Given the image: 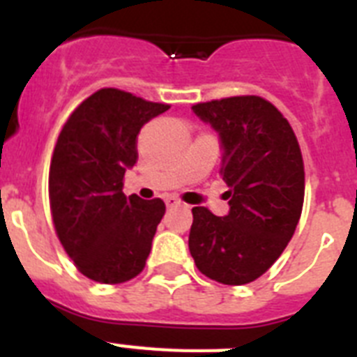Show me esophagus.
Here are the masks:
<instances>
[{"instance_id":"obj_1","label":"esophagus","mask_w":357,"mask_h":357,"mask_svg":"<svg viewBox=\"0 0 357 357\" xmlns=\"http://www.w3.org/2000/svg\"><path fill=\"white\" fill-rule=\"evenodd\" d=\"M164 202H166V206H168V207L184 206V204H182L181 198H178V197H173V195H172V197H166V200H164Z\"/></svg>"}]
</instances>
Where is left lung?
Returning a JSON list of instances; mask_svg holds the SVG:
<instances>
[{"label": "left lung", "mask_w": 357, "mask_h": 357, "mask_svg": "<svg viewBox=\"0 0 357 357\" xmlns=\"http://www.w3.org/2000/svg\"><path fill=\"white\" fill-rule=\"evenodd\" d=\"M193 112L220 135L230 209L222 218L193 207L189 252L209 279L248 284L279 259L301 220V146L288 119L261 96L197 103Z\"/></svg>", "instance_id": "obj_1"}]
</instances>
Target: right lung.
I'll return each instance as SVG.
<instances>
[{
	"label": "right lung",
	"instance_id": "right-lung-1",
	"mask_svg": "<svg viewBox=\"0 0 357 357\" xmlns=\"http://www.w3.org/2000/svg\"><path fill=\"white\" fill-rule=\"evenodd\" d=\"M169 109L125 91L100 89L62 127L50 166V207L62 247L85 277L121 284L143 272L166 213L160 198L125 197L137 134Z\"/></svg>",
	"mask_w": 357,
	"mask_h": 357
}]
</instances>
